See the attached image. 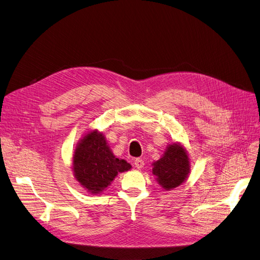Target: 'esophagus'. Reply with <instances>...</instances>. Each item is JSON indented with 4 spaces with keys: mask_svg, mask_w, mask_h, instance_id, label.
I'll return each instance as SVG.
<instances>
[{
    "mask_svg": "<svg viewBox=\"0 0 260 260\" xmlns=\"http://www.w3.org/2000/svg\"><path fill=\"white\" fill-rule=\"evenodd\" d=\"M134 165H135V167L137 168L138 170H141V169H143V167H144V161H143V159H141V158H137V159H136V160L134 161Z\"/></svg>",
    "mask_w": 260,
    "mask_h": 260,
    "instance_id": "34e87169",
    "label": "esophagus"
}]
</instances>
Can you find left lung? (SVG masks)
Instances as JSON below:
<instances>
[{
    "mask_svg": "<svg viewBox=\"0 0 260 260\" xmlns=\"http://www.w3.org/2000/svg\"><path fill=\"white\" fill-rule=\"evenodd\" d=\"M190 166L186 149L180 143L168 145L165 154L153 163V174L162 188L171 190L182 184L189 174Z\"/></svg>",
    "mask_w": 260,
    "mask_h": 260,
    "instance_id": "1",
    "label": "left lung"
}]
</instances>
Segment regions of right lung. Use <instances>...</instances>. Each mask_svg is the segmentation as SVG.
Masks as SVG:
<instances>
[{
  "label": "right lung",
  "instance_id": "add662e5",
  "mask_svg": "<svg viewBox=\"0 0 260 260\" xmlns=\"http://www.w3.org/2000/svg\"><path fill=\"white\" fill-rule=\"evenodd\" d=\"M131 168L125 160L116 158L104 135L97 129L88 132L80 140L73 156L75 178L90 194L102 193L118 173Z\"/></svg>",
  "mask_w": 260,
  "mask_h": 260
}]
</instances>
